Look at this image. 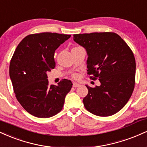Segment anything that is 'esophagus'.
<instances>
[{"label": "esophagus", "instance_id": "obj_1", "mask_svg": "<svg viewBox=\"0 0 147 147\" xmlns=\"http://www.w3.org/2000/svg\"><path fill=\"white\" fill-rule=\"evenodd\" d=\"M72 86H73L74 88H77V87H79V86H80V85H79V84H77V83H73Z\"/></svg>", "mask_w": 147, "mask_h": 147}]
</instances>
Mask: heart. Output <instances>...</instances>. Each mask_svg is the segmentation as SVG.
<instances>
[{"label": "heart", "instance_id": "b5f03b06", "mask_svg": "<svg viewBox=\"0 0 147 147\" xmlns=\"http://www.w3.org/2000/svg\"><path fill=\"white\" fill-rule=\"evenodd\" d=\"M72 77H73L74 79H77L78 78V75H77V74H73V75H72Z\"/></svg>", "mask_w": 147, "mask_h": 147}]
</instances>
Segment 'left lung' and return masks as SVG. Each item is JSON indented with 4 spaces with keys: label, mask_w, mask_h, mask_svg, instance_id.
Masks as SVG:
<instances>
[{
    "label": "left lung",
    "mask_w": 147,
    "mask_h": 147,
    "mask_svg": "<svg viewBox=\"0 0 147 147\" xmlns=\"http://www.w3.org/2000/svg\"><path fill=\"white\" fill-rule=\"evenodd\" d=\"M74 41L86 49L88 74L98 79L100 86H86L88 93L83 99L88 112L109 116L119 112L133 93L136 60L131 49L116 33L101 32L73 35Z\"/></svg>",
    "instance_id": "obj_1"
}]
</instances>
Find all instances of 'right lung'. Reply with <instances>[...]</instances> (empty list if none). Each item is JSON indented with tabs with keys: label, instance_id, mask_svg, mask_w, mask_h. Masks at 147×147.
Here are the masks:
<instances>
[{
	"label": "right lung",
	"instance_id": "add662e5",
	"mask_svg": "<svg viewBox=\"0 0 147 147\" xmlns=\"http://www.w3.org/2000/svg\"><path fill=\"white\" fill-rule=\"evenodd\" d=\"M56 33L27 35L16 49L9 65V76L17 100L27 112L47 118L62 109L72 84L62 79L49 85L47 72L55 67V51L70 38Z\"/></svg>",
	"mask_w": 147,
	"mask_h": 147
}]
</instances>
